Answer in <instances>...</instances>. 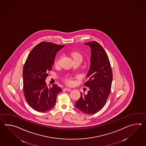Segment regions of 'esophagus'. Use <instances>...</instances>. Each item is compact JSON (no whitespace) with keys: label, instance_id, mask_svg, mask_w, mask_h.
<instances>
[{"label":"esophagus","instance_id":"obj_1","mask_svg":"<svg viewBox=\"0 0 146 146\" xmlns=\"http://www.w3.org/2000/svg\"><path fill=\"white\" fill-rule=\"evenodd\" d=\"M64 90H65L66 91L70 92V91H71V89L70 88H64Z\"/></svg>","mask_w":146,"mask_h":146}]
</instances>
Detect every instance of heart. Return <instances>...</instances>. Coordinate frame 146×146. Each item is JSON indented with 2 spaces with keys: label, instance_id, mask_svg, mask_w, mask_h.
Listing matches in <instances>:
<instances>
[{
  "label": "heart",
  "instance_id": "heart-1",
  "mask_svg": "<svg viewBox=\"0 0 146 146\" xmlns=\"http://www.w3.org/2000/svg\"><path fill=\"white\" fill-rule=\"evenodd\" d=\"M71 55L73 61L78 60H80L81 61H82V60L83 59V56H82V54L80 53V52H72V53H71ZM60 61V58L58 57V58H57L55 60V62H54V64L55 65H56V66L59 65ZM66 82L68 84H71L73 83L72 80L71 78H66Z\"/></svg>",
  "mask_w": 146,
  "mask_h": 146
}]
</instances>
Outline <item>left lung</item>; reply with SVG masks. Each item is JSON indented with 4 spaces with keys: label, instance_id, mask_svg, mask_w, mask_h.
Masks as SVG:
<instances>
[{
    "label": "left lung",
    "instance_id": "1",
    "mask_svg": "<svg viewBox=\"0 0 146 146\" xmlns=\"http://www.w3.org/2000/svg\"><path fill=\"white\" fill-rule=\"evenodd\" d=\"M91 48V65L84 85L90 88L88 94L81 93L75 107L82 113L91 115L96 113L106 104L110 94L113 73L110 62L104 48L98 42L85 43Z\"/></svg>",
    "mask_w": 146,
    "mask_h": 146
}]
</instances>
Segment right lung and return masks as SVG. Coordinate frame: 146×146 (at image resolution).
<instances>
[{
	"label": "right lung",
	"mask_w": 146,
	"mask_h": 146,
	"mask_svg": "<svg viewBox=\"0 0 146 146\" xmlns=\"http://www.w3.org/2000/svg\"><path fill=\"white\" fill-rule=\"evenodd\" d=\"M64 45L42 42L30 52L23 68V94L30 106L39 112L54 107L62 88L56 84L48 87L45 79L54 63L55 55Z\"/></svg>",
	"instance_id": "right-lung-1"
}]
</instances>
